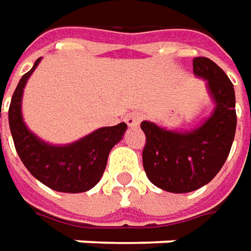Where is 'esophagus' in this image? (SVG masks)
Returning a JSON list of instances; mask_svg holds the SVG:
<instances>
[{
  "label": "esophagus",
  "instance_id": "esophagus-1",
  "mask_svg": "<svg viewBox=\"0 0 251 251\" xmlns=\"http://www.w3.org/2000/svg\"><path fill=\"white\" fill-rule=\"evenodd\" d=\"M142 113L141 112H138V110H132V112H129L126 116V123H127V126L128 127H138L139 126V123L142 122Z\"/></svg>",
  "mask_w": 251,
  "mask_h": 251
}]
</instances>
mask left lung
Listing matches in <instances>:
<instances>
[{
	"instance_id": "1",
	"label": "left lung",
	"mask_w": 251,
	"mask_h": 251,
	"mask_svg": "<svg viewBox=\"0 0 251 251\" xmlns=\"http://www.w3.org/2000/svg\"><path fill=\"white\" fill-rule=\"evenodd\" d=\"M197 76L208 80L216 102L213 115L190 132L164 129L142 122L146 135L142 151L149 180L169 193H190L212 180L224 165L236 129L234 84L226 72L206 57H195Z\"/></svg>"
}]
</instances>
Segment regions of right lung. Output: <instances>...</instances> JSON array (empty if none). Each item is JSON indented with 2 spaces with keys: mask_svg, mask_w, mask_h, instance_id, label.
Instances as JSON below:
<instances>
[{
  "mask_svg": "<svg viewBox=\"0 0 251 251\" xmlns=\"http://www.w3.org/2000/svg\"><path fill=\"white\" fill-rule=\"evenodd\" d=\"M38 58L17 84L9 105V127L13 143L25 168L38 180L60 193H83L93 188L102 176L112 148L123 138L126 123L103 127L67 146H50L30 132L23 123L20 103L27 79Z\"/></svg>",
  "mask_w": 251,
  "mask_h": 251,
  "instance_id": "right-lung-1",
  "label": "right lung"
}]
</instances>
